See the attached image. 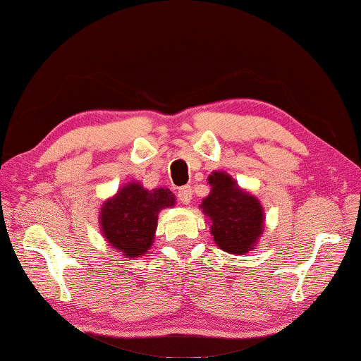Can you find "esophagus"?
<instances>
[{
	"instance_id": "1",
	"label": "esophagus",
	"mask_w": 361,
	"mask_h": 361,
	"mask_svg": "<svg viewBox=\"0 0 361 361\" xmlns=\"http://www.w3.org/2000/svg\"><path fill=\"white\" fill-rule=\"evenodd\" d=\"M177 198L182 204H188L192 201V188L185 185V187H180L179 190H177Z\"/></svg>"
}]
</instances>
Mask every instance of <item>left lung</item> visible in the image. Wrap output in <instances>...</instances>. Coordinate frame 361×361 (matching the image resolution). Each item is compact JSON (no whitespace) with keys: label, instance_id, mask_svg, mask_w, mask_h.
<instances>
[{"label":"left lung","instance_id":"obj_1","mask_svg":"<svg viewBox=\"0 0 361 361\" xmlns=\"http://www.w3.org/2000/svg\"><path fill=\"white\" fill-rule=\"evenodd\" d=\"M207 180L211 193L200 207L211 219L214 241L228 254L245 255L263 233L260 201L239 188L236 180L222 171H214Z\"/></svg>","mask_w":361,"mask_h":361}]
</instances>
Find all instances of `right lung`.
<instances>
[{"label": "right lung", "instance_id": "add662e5", "mask_svg": "<svg viewBox=\"0 0 361 361\" xmlns=\"http://www.w3.org/2000/svg\"><path fill=\"white\" fill-rule=\"evenodd\" d=\"M174 203L169 188L147 190L137 182H130L104 201L99 217L101 233L125 258L141 257L154 243L158 212Z\"/></svg>", "mask_w": 361, "mask_h": 361}]
</instances>
